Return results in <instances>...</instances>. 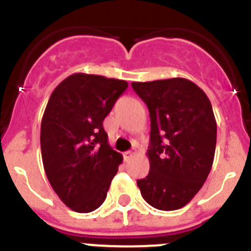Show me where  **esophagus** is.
Returning a JSON list of instances; mask_svg holds the SVG:
<instances>
[{"mask_svg":"<svg viewBox=\"0 0 251 251\" xmlns=\"http://www.w3.org/2000/svg\"><path fill=\"white\" fill-rule=\"evenodd\" d=\"M134 154H136V152H133V151H127V152L123 153L124 159H126V161H129V159L132 158V157L134 156Z\"/></svg>","mask_w":251,"mask_h":251,"instance_id":"esophagus-1","label":"esophagus"}]
</instances>
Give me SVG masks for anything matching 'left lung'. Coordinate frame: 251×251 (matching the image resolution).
Listing matches in <instances>:
<instances>
[{
    "mask_svg": "<svg viewBox=\"0 0 251 251\" xmlns=\"http://www.w3.org/2000/svg\"><path fill=\"white\" fill-rule=\"evenodd\" d=\"M132 88L150 110V172L137 185L146 202L163 211L187 205L212 167L216 119L210 99L185 77L139 83Z\"/></svg>",
    "mask_w": 251,
    "mask_h": 251,
    "instance_id": "left-lung-1",
    "label": "left lung"
}]
</instances>
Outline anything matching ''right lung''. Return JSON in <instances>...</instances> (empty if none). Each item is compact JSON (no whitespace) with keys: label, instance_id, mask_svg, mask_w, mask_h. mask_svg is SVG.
I'll return each mask as SVG.
<instances>
[{"label":"right lung","instance_id":"1","mask_svg":"<svg viewBox=\"0 0 251 251\" xmlns=\"http://www.w3.org/2000/svg\"><path fill=\"white\" fill-rule=\"evenodd\" d=\"M126 80L75 73L51 93L40 143L51 187L73 211L92 212L104 202L123 156L108 143L103 121Z\"/></svg>","mask_w":251,"mask_h":251}]
</instances>
